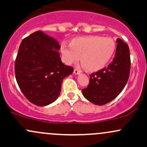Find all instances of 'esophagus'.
<instances>
[{
    "instance_id": "esophagus-1",
    "label": "esophagus",
    "mask_w": 147,
    "mask_h": 147,
    "mask_svg": "<svg viewBox=\"0 0 147 147\" xmlns=\"http://www.w3.org/2000/svg\"><path fill=\"white\" fill-rule=\"evenodd\" d=\"M74 73L75 74H79L80 73V71L78 69L75 68V69H74Z\"/></svg>"
}]
</instances>
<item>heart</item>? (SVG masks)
Instances as JSON below:
<instances>
[{
  "label": "heart",
  "mask_w": 147,
  "mask_h": 147,
  "mask_svg": "<svg viewBox=\"0 0 147 147\" xmlns=\"http://www.w3.org/2000/svg\"><path fill=\"white\" fill-rule=\"evenodd\" d=\"M116 44L110 37L89 36L74 38L71 43L63 42L61 52L67 64L81 59L88 71L94 72L105 67L114 56Z\"/></svg>",
  "instance_id": "heart-1"
}]
</instances>
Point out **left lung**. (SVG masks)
Masks as SVG:
<instances>
[{
  "label": "left lung",
  "instance_id": "obj_1",
  "mask_svg": "<svg viewBox=\"0 0 147 147\" xmlns=\"http://www.w3.org/2000/svg\"><path fill=\"white\" fill-rule=\"evenodd\" d=\"M116 55L107 67L90 75L87 88L82 90L86 98L97 105L111 102L125 86L130 72V50L121 39L116 40Z\"/></svg>",
  "mask_w": 147,
  "mask_h": 147
}]
</instances>
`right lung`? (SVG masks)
Here are the masks:
<instances>
[{"label":"right lung","instance_id":"obj_1","mask_svg":"<svg viewBox=\"0 0 147 147\" xmlns=\"http://www.w3.org/2000/svg\"><path fill=\"white\" fill-rule=\"evenodd\" d=\"M56 39L41 31L24 38L15 63L17 84L30 102L37 106L53 103L59 96L63 79L74 68L61 62Z\"/></svg>","mask_w":147,"mask_h":147}]
</instances>
